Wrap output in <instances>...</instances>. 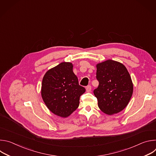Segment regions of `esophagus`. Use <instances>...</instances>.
Segmentation results:
<instances>
[{"mask_svg": "<svg viewBox=\"0 0 156 156\" xmlns=\"http://www.w3.org/2000/svg\"><path fill=\"white\" fill-rule=\"evenodd\" d=\"M86 91H87V93L91 92V86L88 85L87 86H86Z\"/></svg>", "mask_w": 156, "mask_h": 156, "instance_id": "obj_1", "label": "esophagus"}]
</instances>
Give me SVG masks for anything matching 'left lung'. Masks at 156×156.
<instances>
[{
	"instance_id": "obj_1",
	"label": "left lung",
	"mask_w": 156,
	"mask_h": 156,
	"mask_svg": "<svg viewBox=\"0 0 156 156\" xmlns=\"http://www.w3.org/2000/svg\"><path fill=\"white\" fill-rule=\"evenodd\" d=\"M98 87L94 94L101 111L107 115L117 114L128 105L133 91L131 76L121 63L107 60L97 64Z\"/></svg>"
}]
</instances>
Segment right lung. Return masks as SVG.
Returning <instances> with one entry per match:
<instances>
[{"label": "right lung", "instance_id": "1", "mask_svg": "<svg viewBox=\"0 0 156 156\" xmlns=\"http://www.w3.org/2000/svg\"><path fill=\"white\" fill-rule=\"evenodd\" d=\"M73 64L62 62L44 75L41 87L42 98L51 112L65 118L78 107L80 98L85 88L78 83L73 72Z\"/></svg>", "mask_w": 156, "mask_h": 156}]
</instances>
